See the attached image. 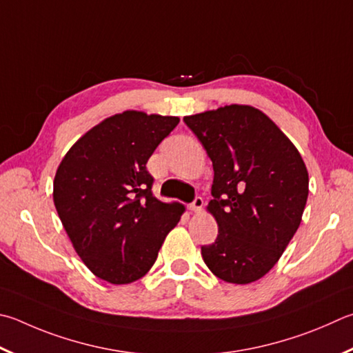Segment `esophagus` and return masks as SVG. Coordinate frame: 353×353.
Returning a JSON list of instances; mask_svg holds the SVG:
<instances>
[{
	"instance_id": "34e87169",
	"label": "esophagus",
	"mask_w": 353,
	"mask_h": 353,
	"mask_svg": "<svg viewBox=\"0 0 353 353\" xmlns=\"http://www.w3.org/2000/svg\"><path fill=\"white\" fill-rule=\"evenodd\" d=\"M203 207V199L201 196H196L194 201L190 203V210L194 211V213H197V211H201Z\"/></svg>"
}]
</instances>
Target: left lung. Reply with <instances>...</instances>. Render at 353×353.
<instances>
[{"label":"left lung","instance_id":"obj_1","mask_svg":"<svg viewBox=\"0 0 353 353\" xmlns=\"http://www.w3.org/2000/svg\"><path fill=\"white\" fill-rule=\"evenodd\" d=\"M213 162L208 211L219 233L205 264L232 284L273 268L301 223L309 174L303 157L264 112L245 105L183 117Z\"/></svg>","mask_w":353,"mask_h":353}]
</instances>
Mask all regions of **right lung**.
<instances>
[{
  "mask_svg": "<svg viewBox=\"0 0 353 353\" xmlns=\"http://www.w3.org/2000/svg\"><path fill=\"white\" fill-rule=\"evenodd\" d=\"M179 117L125 111L88 131L63 157L54 203L77 254L95 276L130 284L145 276L183 213L152 194L146 162Z\"/></svg>",
  "mask_w": 353,
  "mask_h": 353,
  "instance_id": "1",
  "label": "right lung"
}]
</instances>
